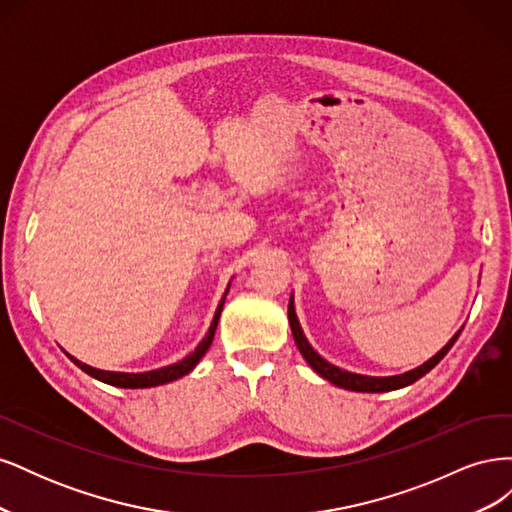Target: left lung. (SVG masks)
Wrapping results in <instances>:
<instances>
[{"label": "left lung", "mask_w": 512, "mask_h": 512, "mask_svg": "<svg viewBox=\"0 0 512 512\" xmlns=\"http://www.w3.org/2000/svg\"><path fill=\"white\" fill-rule=\"evenodd\" d=\"M288 322H290V329H292V337H294V344L301 350L303 359L309 363L316 374H320L324 380L333 382L335 386H342V389L348 391H356V393H384V391H395V389H404V386L416 382L418 378H423L427 371H431L436 367L442 359L444 354L453 348V344L457 342V337L461 331L455 333V337L448 342L438 354H433L427 363H423L421 367H416L412 371H406V374L401 376H389V378H376V376H361V374H352V371H344L335 365H331L329 361H324L322 356L309 346V342L303 335L301 324L297 320V314H294V305H292V297L288 303Z\"/></svg>", "instance_id": "1"}]
</instances>
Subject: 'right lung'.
Wrapping results in <instances>:
<instances>
[{"mask_svg":"<svg viewBox=\"0 0 512 512\" xmlns=\"http://www.w3.org/2000/svg\"><path fill=\"white\" fill-rule=\"evenodd\" d=\"M228 292V290H226ZM226 299V297H224ZM224 299L220 301L218 309H215V316H213V322L211 327L205 335L203 342H200L196 346V350L192 354L185 356L183 361L179 363H173L168 367H162V369H153V371H145V374H123V371H104V369H96V367H89L81 361H76L74 356H70V359L79 365L85 374L94 376L96 380H102L106 384H113V386H121V389H147V386H158V384H166V382H173L185 374H190V371L196 367V363L203 359L205 352L209 350L211 342H213V335H215V329H218V320H220V314H222V307H224Z\"/></svg>","mask_w":512,"mask_h":512,"instance_id":"1","label":"right lung"}]
</instances>
